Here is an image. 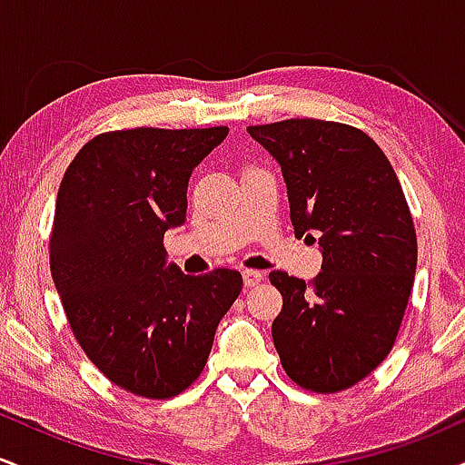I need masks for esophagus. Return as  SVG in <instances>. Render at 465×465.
Here are the masks:
<instances>
[{
    "label": "esophagus",
    "instance_id": "obj_1",
    "mask_svg": "<svg viewBox=\"0 0 465 465\" xmlns=\"http://www.w3.org/2000/svg\"><path fill=\"white\" fill-rule=\"evenodd\" d=\"M242 280H244V286H255L264 280V273L262 271L247 269V271H242Z\"/></svg>",
    "mask_w": 465,
    "mask_h": 465
}]
</instances>
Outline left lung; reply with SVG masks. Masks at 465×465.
I'll list each match as a JSON object with an SVG mask.
<instances>
[{"instance_id": "obj_1", "label": "left lung", "mask_w": 465, "mask_h": 465, "mask_svg": "<svg viewBox=\"0 0 465 465\" xmlns=\"http://www.w3.org/2000/svg\"><path fill=\"white\" fill-rule=\"evenodd\" d=\"M280 163L295 236L319 240L311 284L269 275L284 297L273 343L288 378L317 393L362 381L393 348L418 266L413 218L378 143L339 122L249 126Z\"/></svg>"}]
</instances>
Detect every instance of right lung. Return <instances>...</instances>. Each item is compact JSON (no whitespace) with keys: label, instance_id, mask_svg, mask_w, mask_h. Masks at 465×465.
Here are the masks:
<instances>
[{"label":"right lung","instance_id":"1","mask_svg":"<svg viewBox=\"0 0 465 465\" xmlns=\"http://www.w3.org/2000/svg\"><path fill=\"white\" fill-rule=\"evenodd\" d=\"M227 133H103L58 188L50 269L67 322L89 361L135 396L188 389L242 291L238 271L183 275L163 249V233L185 223L192 170Z\"/></svg>","mask_w":465,"mask_h":465}]
</instances>
